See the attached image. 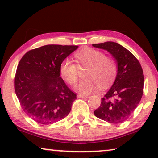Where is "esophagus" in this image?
<instances>
[{"label": "esophagus", "instance_id": "obj_1", "mask_svg": "<svg viewBox=\"0 0 158 158\" xmlns=\"http://www.w3.org/2000/svg\"><path fill=\"white\" fill-rule=\"evenodd\" d=\"M77 96H78V98H87L88 97V95H83L82 94H79L77 95Z\"/></svg>", "mask_w": 158, "mask_h": 158}]
</instances>
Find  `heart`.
<instances>
[{
    "instance_id": "obj_1",
    "label": "heart",
    "mask_w": 158,
    "mask_h": 158,
    "mask_svg": "<svg viewBox=\"0 0 158 158\" xmlns=\"http://www.w3.org/2000/svg\"><path fill=\"white\" fill-rule=\"evenodd\" d=\"M75 61L78 66H87L77 90L82 94H89L97 89L109 87L115 81L118 73V64L114 57L105 55L98 49L85 48L74 55ZM62 77L70 84L75 85L78 79V69L72 60L64 59L60 66Z\"/></svg>"
}]
</instances>
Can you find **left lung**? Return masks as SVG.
Wrapping results in <instances>:
<instances>
[{"instance_id": "8db88e82", "label": "left lung", "mask_w": 158, "mask_h": 158, "mask_svg": "<svg viewBox=\"0 0 158 158\" xmlns=\"http://www.w3.org/2000/svg\"><path fill=\"white\" fill-rule=\"evenodd\" d=\"M109 52L118 64L115 82L101 98L100 106L94 111L96 117L111 124H120L135 111L144 90V75L139 60L131 52L114 42L93 44Z\"/></svg>"}]
</instances>
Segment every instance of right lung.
Returning a JSON list of instances; mask_svg holds the SVG:
<instances>
[{
	"label": "right lung",
	"instance_id": "right-lung-1",
	"mask_svg": "<svg viewBox=\"0 0 158 158\" xmlns=\"http://www.w3.org/2000/svg\"><path fill=\"white\" fill-rule=\"evenodd\" d=\"M77 48L75 45H44L27 52L19 62L15 92L23 111L39 124H53L70 113L76 94L60 76V66Z\"/></svg>",
	"mask_w": 158,
	"mask_h": 158
}]
</instances>
